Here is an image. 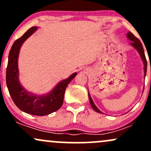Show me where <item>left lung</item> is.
I'll use <instances>...</instances> for the list:
<instances>
[{
	"label": "left lung",
	"mask_w": 151,
	"mask_h": 151,
	"mask_svg": "<svg viewBox=\"0 0 151 151\" xmlns=\"http://www.w3.org/2000/svg\"><path fill=\"white\" fill-rule=\"evenodd\" d=\"M127 37L131 41H132V42L131 43V45L133 47H134L136 49L138 50V52H139L140 55H141L142 60L143 61V64H144V76L146 75V72H147V60L146 58H145V52H144V50H143V45H142V43L141 42V41L138 39L136 37H135L133 35V34L132 32H129V33L127 34ZM88 96H89V101H90V104H91V107H92L94 111H96V112H99V113H101V111H100L99 110L97 109V107L94 105L93 102L91 99V96H90L89 93H88Z\"/></svg>",
	"instance_id": "left-lung-1"
}]
</instances>
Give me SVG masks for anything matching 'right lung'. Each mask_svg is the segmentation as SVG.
I'll list each match as a JSON object with an SVG mask.
<instances>
[{
    "mask_svg": "<svg viewBox=\"0 0 151 151\" xmlns=\"http://www.w3.org/2000/svg\"><path fill=\"white\" fill-rule=\"evenodd\" d=\"M37 29L32 27L15 41L8 55L6 70V84L10 95L15 104L25 113L35 116H45L56 111L63 104L65 89L77 73L60 81L51 92L45 96H36L27 92L18 80V58L20 48L27 38Z\"/></svg>",
    "mask_w": 151,
    "mask_h": 151,
    "instance_id": "obj_1",
    "label": "right lung"
}]
</instances>
